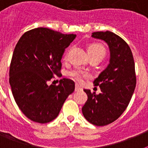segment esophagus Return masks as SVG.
I'll use <instances>...</instances> for the list:
<instances>
[{
	"instance_id": "obj_1",
	"label": "esophagus",
	"mask_w": 148,
	"mask_h": 148,
	"mask_svg": "<svg viewBox=\"0 0 148 148\" xmlns=\"http://www.w3.org/2000/svg\"><path fill=\"white\" fill-rule=\"evenodd\" d=\"M81 89H82V88H81L80 86L76 84V86H75V91H79V90H81Z\"/></svg>"
}]
</instances>
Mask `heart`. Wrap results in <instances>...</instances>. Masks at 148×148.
<instances>
[{
	"mask_svg": "<svg viewBox=\"0 0 148 148\" xmlns=\"http://www.w3.org/2000/svg\"><path fill=\"white\" fill-rule=\"evenodd\" d=\"M88 52L90 53V57H95V56H100L103 58L105 55V49L104 47L101 45L98 44H94L91 45L90 47H88ZM67 59V53H66L64 57V60H66ZM70 76L72 78L75 80L76 81L79 83H82L84 80V78L88 77V73L81 71V70L75 69L73 70L70 72Z\"/></svg>",
	"mask_w": 148,
	"mask_h": 148,
	"instance_id": "b5f03b06",
	"label": "heart"
}]
</instances>
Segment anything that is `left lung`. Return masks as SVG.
Instances as JSON below:
<instances>
[{
  "label": "left lung",
  "instance_id": "8db88e82",
  "mask_svg": "<svg viewBox=\"0 0 148 148\" xmlns=\"http://www.w3.org/2000/svg\"><path fill=\"white\" fill-rule=\"evenodd\" d=\"M91 37L108 44L110 63L94 81L101 92L96 95L84 90L88 100L82 113L90 124L104 126L116 121L128 106L136 87L134 60L128 45L114 33L97 31Z\"/></svg>",
  "mask_w": 148,
  "mask_h": 148
}]
</instances>
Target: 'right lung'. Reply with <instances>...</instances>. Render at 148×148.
<instances>
[{"mask_svg": "<svg viewBox=\"0 0 148 148\" xmlns=\"http://www.w3.org/2000/svg\"><path fill=\"white\" fill-rule=\"evenodd\" d=\"M75 38L76 34L38 27L25 32L16 45L9 82L17 106L31 121L46 124L54 120L74 92L72 80L60 79L58 85L48 82L61 75V58Z\"/></svg>", "mask_w": 148, "mask_h": 148, "instance_id": "add662e5", "label": "right lung"}]
</instances>
